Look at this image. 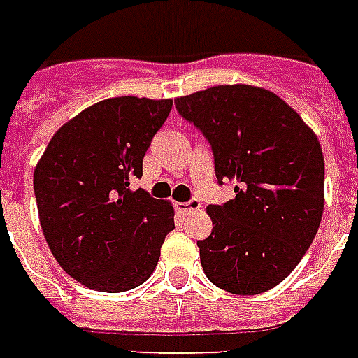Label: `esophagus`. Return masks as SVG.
<instances>
[{
	"mask_svg": "<svg viewBox=\"0 0 358 358\" xmlns=\"http://www.w3.org/2000/svg\"><path fill=\"white\" fill-rule=\"evenodd\" d=\"M176 208L179 213L189 215V213H192V211H198V209L201 208V203H200V200L192 198L190 201H179V203H176Z\"/></svg>",
	"mask_w": 358,
	"mask_h": 358,
	"instance_id": "1",
	"label": "esophagus"
}]
</instances>
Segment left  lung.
Segmentation results:
<instances>
[{"mask_svg": "<svg viewBox=\"0 0 358 358\" xmlns=\"http://www.w3.org/2000/svg\"><path fill=\"white\" fill-rule=\"evenodd\" d=\"M211 143L220 182L236 198L209 206L201 268L219 289L251 296L273 289L302 260L324 209V158L315 131L278 94L219 85L176 99Z\"/></svg>", "mask_w": 358, "mask_h": 358, "instance_id": "left-lung-1", "label": "left lung"}]
</instances>
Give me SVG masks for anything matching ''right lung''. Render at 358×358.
<instances>
[{"mask_svg":"<svg viewBox=\"0 0 358 358\" xmlns=\"http://www.w3.org/2000/svg\"><path fill=\"white\" fill-rule=\"evenodd\" d=\"M173 99L120 96L67 120L34 171L45 240L62 270L99 292L143 285L176 224L169 200L131 190Z\"/></svg>","mask_w":358,"mask_h":358,"instance_id":"obj_1","label":"right lung"}]
</instances>
